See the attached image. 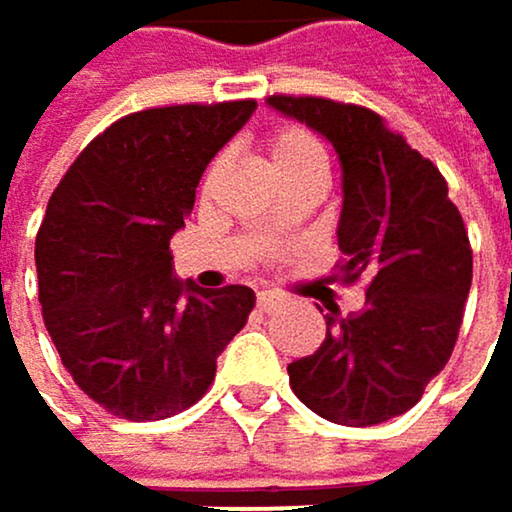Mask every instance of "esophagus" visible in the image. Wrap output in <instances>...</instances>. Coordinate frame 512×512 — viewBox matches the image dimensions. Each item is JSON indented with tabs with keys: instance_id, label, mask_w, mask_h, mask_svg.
<instances>
[{
	"instance_id": "1",
	"label": "esophagus",
	"mask_w": 512,
	"mask_h": 512,
	"mask_svg": "<svg viewBox=\"0 0 512 512\" xmlns=\"http://www.w3.org/2000/svg\"><path fill=\"white\" fill-rule=\"evenodd\" d=\"M279 303H282V297H276V294H270V291H261V294H258V309H261V312H273Z\"/></svg>"
}]
</instances>
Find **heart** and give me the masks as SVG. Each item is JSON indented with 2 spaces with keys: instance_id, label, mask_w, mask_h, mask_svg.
Masks as SVG:
<instances>
[{
  "instance_id": "obj_1",
  "label": "heart",
  "mask_w": 512,
  "mask_h": 512,
  "mask_svg": "<svg viewBox=\"0 0 512 512\" xmlns=\"http://www.w3.org/2000/svg\"><path fill=\"white\" fill-rule=\"evenodd\" d=\"M267 155H270V167L276 170L279 179L288 176H327V152L318 143V137H312L303 128H279L276 134H270L267 140Z\"/></svg>"
}]
</instances>
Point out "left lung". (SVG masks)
<instances>
[{
  "mask_svg": "<svg viewBox=\"0 0 512 512\" xmlns=\"http://www.w3.org/2000/svg\"><path fill=\"white\" fill-rule=\"evenodd\" d=\"M267 104L339 155L336 279L366 282L360 312L330 309L327 339L288 366L306 408L339 426H375L414 408L447 366L471 291V245L438 167L357 104L273 95Z\"/></svg>",
  "mask_w": 512,
  "mask_h": 512,
  "instance_id": "obj_1",
  "label": "left lung"
}]
</instances>
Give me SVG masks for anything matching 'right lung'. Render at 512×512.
<instances>
[{
  "label": "right lung",
  "instance_id": "obj_1",
  "mask_svg": "<svg viewBox=\"0 0 512 512\" xmlns=\"http://www.w3.org/2000/svg\"><path fill=\"white\" fill-rule=\"evenodd\" d=\"M254 101L131 113L98 134L56 185L35 239L38 303L74 384L122 420L194 405L245 327L254 291L173 276L170 239L215 152Z\"/></svg>",
  "mask_w": 512,
  "mask_h": 512
}]
</instances>
